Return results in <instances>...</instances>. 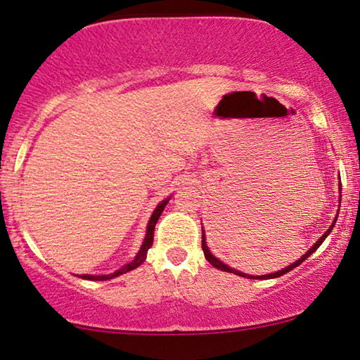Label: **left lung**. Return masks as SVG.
Listing matches in <instances>:
<instances>
[{
    "instance_id": "left-lung-1",
    "label": "left lung",
    "mask_w": 360,
    "mask_h": 360,
    "mask_svg": "<svg viewBox=\"0 0 360 360\" xmlns=\"http://www.w3.org/2000/svg\"><path fill=\"white\" fill-rule=\"evenodd\" d=\"M339 189H342V186L339 184ZM338 216H339V211H338ZM335 221H338V217H335L334 219V222H332V226L329 227V229L326 231L324 234L321 236V239L317 240L316 244L312 245L311 249H309V251L304 254V256L301 257V259H297V261L295 262H292L290 264V266H288V267H284V269H281V271H277V272H272V274H264V276H249V274H244V272H239V271H236V269H233V267H229V266H226L224 262H221L219 259L217 257H214L211 252H209V249H207V245H206V238H204V234H202V251H204V257L207 259L209 261V264H212L214 267H216V269H219V271H226V272H233V274H238V276H243V277H248V279H274V277H281V276H284V274H288L289 271H292L294 267H297L299 264H302L304 261H306V259L311 256V254L314 252V251H317V248H319V245L324 243L326 240V238L327 236L330 234V231H332V227H334V224H335Z\"/></svg>"
}]
</instances>
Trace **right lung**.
Wrapping results in <instances>:
<instances>
[{"instance_id":"1","label":"right lung","mask_w":360,"mask_h":360,"mask_svg":"<svg viewBox=\"0 0 360 360\" xmlns=\"http://www.w3.org/2000/svg\"><path fill=\"white\" fill-rule=\"evenodd\" d=\"M169 199H171V198H167V199H165V201H162V202H159V204H158V207L154 209V212H153L151 219H149V222H148L146 238H144V243H143V245H141L139 252L136 254V257L133 259V262L126 264V266H122L120 271L112 272V274H106V276H88V274H83L81 277H83V279H88V281H108V279H112V277H117V276L126 274V272H129V271L136 269V267L141 266V264H143L144 261H146L148 249L151 248V245H153V239H154V227H156V222H158V219H159V216H161L162 211H165L166 204L169 202Z\"/></svg>"}]
</instances>
